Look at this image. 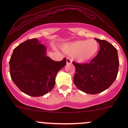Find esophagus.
I'll return each instance as SVG.
<instances>
[{"instance_id": "34e87169", "label": "esophagus", "mask_w": 128, "mask_h": 128, "mask_svg": "<svg viewBox=\"0 0 128 128\" xmlns=\"http://www.w3.org/2000/svg\"><path fill=\"white\" fill-rule=\"evenodd\" d=\"M66 62H67V64H72V60L70 59V58H66Z\"/></svg>"}]
</instances>
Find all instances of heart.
Returning <instances> with one entry per match:
<instances>
[{
    "label": "heart",
    "instance_id": "obj_1",
    "mask_svg": "<svg viewBox=\"0 0 128 128\" xmlns=\"http://www.w3.org/2000/svg\"><path fill=\"white\" fill-rule=\"evenodd\" d=\"M62 49L69 55H73L74 59L79 62H85L92 60L98 54L99 44L94 39L79 40L66 43Z\"/></svg>",
    "mask_w": 128,
    "mask_h": 128
}]
</instances>
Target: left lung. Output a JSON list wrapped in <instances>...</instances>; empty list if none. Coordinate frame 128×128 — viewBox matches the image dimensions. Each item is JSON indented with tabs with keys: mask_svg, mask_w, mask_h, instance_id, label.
<instances>
[{
	"mask_svg": "<svg viewBox=\"0 0 128 128\" xmlns=\"http://www.w3.org/2000/svg\"><path fill=\"white\" fill-rule=\"evenodd\" d=\"M94 39L100 46L98 55L89 63L73 62L76 68L74 84L80 91L90 94L108 89L117 78L119 66L117 49L106 41Z\"/></svg>",
	"mask_w": 128,
	"mask_h": 128,
	"instance_id": "obj_1",
	"label": "left lung"
}]
</instances>
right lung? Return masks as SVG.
Instances as JSON below:
<instances>
[{
  "instance_id": "obj_1",
  "label": "right lung",
  "mask_w": 128,
  "mask_h": 128,
  "mask_svg": "<svg viewBox=\"0 0 128 128\" xmlns=\"http://www.w3.org/2000/svg\"><path fill=\"white\" fill-rule=\"evenodd\" d=\"M46 52V47L36 38L28 40L14 49L10 60V75L26 94L39 97L50 92L57 73L66 65V58L53 61Z\"/></svg>"
}]
</instances>
